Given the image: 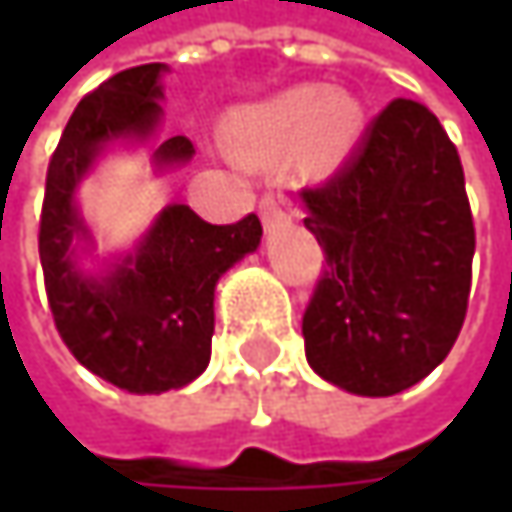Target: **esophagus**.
Instances as JSON below:
<instances>
[{"instance_id":"esophagus-1","label":"esophagus","mask_w":512,"mask_h":512,"mask_svg":"<svg viewBox=\"0 0 512 512\" xmlns=\"http://www.w3.org/2000/svg\"><path fill=\"white\" fill-rule=\"evenodd\" d=\"M281 216H284V201H281L278 195L266 192V195L260 198V219H263V225H272V222H278Z\"/></svg>"}]
</instances>
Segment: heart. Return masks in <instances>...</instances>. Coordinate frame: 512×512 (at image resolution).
I'll use <instances>...</instances> for the list:
<instances>
[{
  "label": "heart",
  "instance_id": "1",
  "mask_svg": "<svg viewBox=\"0 0 512 512\" xmlns=\"http://www.w3.org/2000/svg\"><path fill=\"white\" fill-rule=\"evenodd\" d=\"M361 115L344 94L302 85L263 106L246 109L231 124V145L246 159H278L299 142L314 165H332L356 142Z\"/></svg>",
  "mask_w": 512,
  "mask_h": 512
}]
</instances>
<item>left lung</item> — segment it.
Masks as SVG:
<instances>
[{
    "label": "left lung",
    "mask_w": 512,
    "mask_h": 512,
    "mask_svg": "<svg viewBox=\"0 0 512 512\" xmlns=\"http://www.w3.org/2000/svg\"><path fill=\"white\" fill-rule=\"evenodd\" d=\"M323 275L302 314L308 364L388 397L451 353L471 293L474 219L457 145L418 100H391L356 154L302 189Z\"/></svg>",
    "instance_id": "1"
}]
</instances>
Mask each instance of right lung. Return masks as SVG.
I'll use <instances>...</instances> for the list:
<instances>
[{
	"label": "right lung",
	"mask_w": 512,
	"mask_h": 512,
	"mask_svg": "<svg viewBox=\"0 0 512 512\" xmlns=\"http://www.w3.org/2000/svg\"><path fill=\"white\" fill-rule=\"evenodd\" d=\"M165 64H139L115 73L73 109L47 168L38 252L52 320L79 364L130 391L159 394L183 388L210 361L213 290L225 269L255 252L260 219L210 225L186 204L156 219L142 249L109 278H85L70 260L73 237L85 234L73 192L94 156L112 139H145L159 121V73ZM195 154L186 136L156 148V162Z\"/></svg>",
	"instance_id": "right-lung-1"
}]
</instances>
